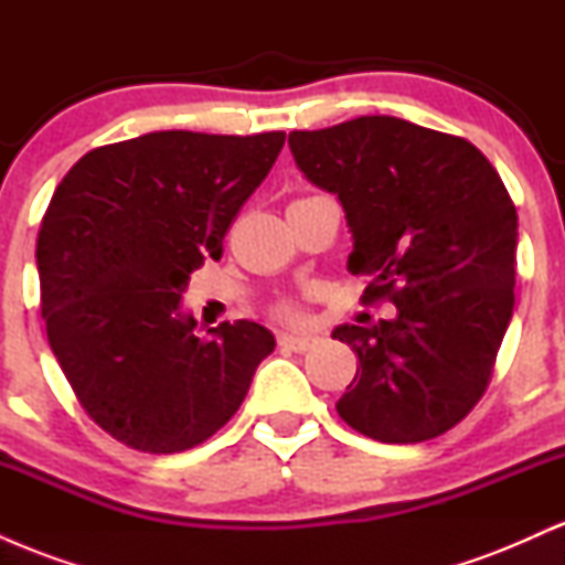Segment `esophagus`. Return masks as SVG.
<instances>
[{
  "label": "esophagus",
  "instance_id": "1",
  "mask_svg": "<svg viewBox=\"0 0 565 565\" xmlns=\"http://www.w3.org/2000/svg\"><path fill=\"white\" fill-rule=\"evenodd\" d=\"M310 342H313V337H308V334H281V337H278V345L295 350V353H302V350H308Z\"/></svg>",
  "mask_w": 565,
  "mask_h": 565
}]
</instances>
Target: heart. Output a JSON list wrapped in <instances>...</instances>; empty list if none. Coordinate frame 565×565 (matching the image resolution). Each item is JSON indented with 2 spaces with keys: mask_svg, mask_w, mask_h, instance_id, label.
Returning a JSON list of instances; mask_svg holds the SVG:
<instances>
[{
  "mask_svg": "<svg viewBox=\"0 0 565 565\" xmlns=\"http://www.w3.org/2000/svg\"><path fill=\"white\" fill-rule=\"evenodd\" d=\"M278 316H281V319H287V321H295V319H300V310L295 308V305H278Z\"/></svg>",
  "mask_w": 565,
  "mask_h": 565,
  "instance_id": "b5f03b06",
  "label": "heart"
}]
</instances>
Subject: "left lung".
Returning <instances> with one entry per match:
<instances>
[{"instance_id": "obj_1", "label": "left lung", "mask_w": 565, "mask_h": 565, "mask_svg": "<svg viewBox=\"0 0 565 565\" xmlns=\"http://www.w3.org/2000/svg\"><path fill=\"white\" fill-rule=\"evenodd\" d=\"M289 148L345 210L348 270L372 278L366 302L395 305L391 321L332 332L359 355L337 414L382 444L451 430L489 385L512 319L518 215L508 188L472 142L395 116L289 132Z\"/></svg>"}]
</instances>
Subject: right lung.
Returning a JSON list of instances; mask_svg holds the SVG:
<instances>
[{
	"label": "right lung",
	"mask_w": 565,
	"mask_h": 565,
	"mask_svg": "<svg viewBox=\"0 0 565 565\" xmlns=\"http://www.w3.org/2000/svg\"><path fill=\"white\" fill-rule=\"evenodd\" d=\"M284 138L148 132L84 153L55 188L36 242L47 340L84 412L129 449L204 444L274 353L246 319L199 337L183 295Z\"/></svg>",
	"instance_id": "obj_1"
}]
</instances>
